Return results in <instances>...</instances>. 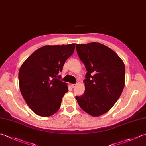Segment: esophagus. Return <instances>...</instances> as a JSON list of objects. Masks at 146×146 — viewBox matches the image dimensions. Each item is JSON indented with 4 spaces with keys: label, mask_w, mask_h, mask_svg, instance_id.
<instances>
[{
    "label": "esophagus",
    "mask_w": 146,
    "mask_h": 146,
    "mask_svg": "<svg viewBox=\"0 0 146 146\" xmlns=\"http://www.w3.org/2000/svg\"><path fill=\"white\" fill-rule=\"evenodd\" d=\"M76 86V84H71V87L72 88H75Z\"/></svg>",
    "instance_id": "1"
}]
</instances>
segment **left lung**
<instances>
[{"mask_svg": "<svg viewBox=\"0 0 146 146\" xmlns=\"http://www.w3.org/2000/svg\"><path fill=\"white\" fill-rule=\"evenodd\" d=\"M80 59L86 68L85 92L76 99L82 109L99 116L111 109L125 86L123 61L111 48L97 42L76 44Z\"/></svg>", "mask_w": 146, "mask_h": 146, "instance_id": "obj_1", "label": "left lung"}]
</instances>
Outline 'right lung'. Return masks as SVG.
I'll return each instance as SVG.
<instances>
[{
    "instance_id": "right-lung-1",
    "label": "right lung",
    "mask_w": 146,
    "mask_h": 146,
    "mask_svg": "<svg viewBox=\"0 0 146 146\" xmlns=\"http://www.w3.org/2000/svg\"><path fill=\"white\" fill-rule=\"evenodd\" d=\"M75 44L45 45L32 53L20 67L19 89L27 105L36 115L47 117L55 114L68 91L59 73L72 55Z\"/></svg>"
}]
</instances>
